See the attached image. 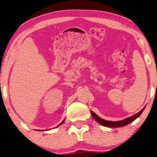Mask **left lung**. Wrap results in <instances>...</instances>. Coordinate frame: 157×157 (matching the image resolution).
Listing matches in <instances>:
<instances>
[{"instance_id": "1", "label": "left lung", "mask_w": 157, "mask_h": 157, "mask_svg": "<svg viewBox=\"0 0 157 157\" xmlns=\"http://www.w3.org/2000/svg\"><path fill=\"white\" fill-rule=\"evenodd\" d=\"M145 107L144 108H143L141 111H140L139 112L137 113V114L132 115V116L128 118H126L124 119V120H121V121H116V122H114V121H108V120H103V119L100 118L98 116H97V115L95 114L94 112H92V111H90V113H91V115H92V117L93 118H94V120L96 121L97 122H98L99 124H101L103 126H105V127H108V128H119V127H123V126H125L127 124H130V122H132V121H134L136 119H137L138 117L140 116V114H141V113L144 112Z\"/></svg>"}]
</instances>
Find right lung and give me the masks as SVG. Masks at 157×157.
Returning <instances> with one entry per match:
<instances>
[{
    "mask_svg": "<svg viewBox=\"0 0 157 157\" xmlns=\"http://www.w3.org/2000/svg\"><path fill=\"white\" fill-rule=\"evenodd\" d=\"M64 122V120H63V121H62V122H61L60 123V124H59V125H60V124H62V123H63V122ZM59 125H58V126H59ZM58 126H57V127H58ZM41 130H40V131H41Z\"/></svg>",
    "mask_w": 157,
    "mask_h": 157,
    "instance_id": "1",
    "label": "right lung"
}]
</instances>
